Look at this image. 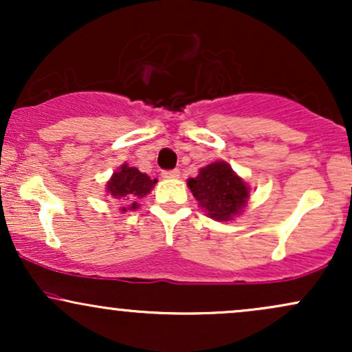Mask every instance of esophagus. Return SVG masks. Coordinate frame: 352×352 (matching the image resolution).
<instances>
[{"instance_id":"34e87169","label":"esophagus","mask_w":352,"mask_h":352,"mask_svg":"<svg viewBox=\"0 0 352 352\" xmlns=\"http://www.w3.org/2000/svg\"><path fill=\"white\" fill-rule=\"evenodd\" d=\"M162 177L164 179H179L180 172L179 170H165V172H162Z\"/></svg>"}]
</instances>
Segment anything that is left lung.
Wrapping results in <instances>:
<instances>
[{
    "label": "left lung",
    "instance_id": "left-lung-1",
    "mask_svg": "<svg viewBox=\"0 0 352 352\" xmlns=\"http://www.w3.org/2000/svg\"><path fill=\"white\" fill-rule=\"evenodd\" d=\"M187 185L199 207L217 221H232L241 215L252 193L250 185L225 160L201 167Z\"/></svg>",
    "mask_w": 352,
    "mask_h": 352
}]
</instances>
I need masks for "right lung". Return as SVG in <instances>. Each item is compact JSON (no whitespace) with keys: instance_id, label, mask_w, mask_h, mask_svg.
I'll return each instance as SVG.
<instances>
[{"instance_id":"add662e5","label":"right lung","mask_w":352,"mask_h":352,"mask_svg":"<svg viewBox=\"0 0 352 352\" xmlns=\"http://www.w3.org/2000/svg\"><path fill=\"white\" fill-rule=\"evenodd\" d=\"M155 184L157 179L152 180L147 173H142L137 167L122 164L106 182V193L109 199L122 205V208L119 210L124 213L127 210L139 208L137 200H142L145 195H148ZM129 203L131 205L129 206Z\"/></svg>"}]
</instances>
